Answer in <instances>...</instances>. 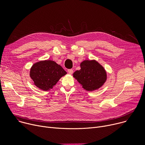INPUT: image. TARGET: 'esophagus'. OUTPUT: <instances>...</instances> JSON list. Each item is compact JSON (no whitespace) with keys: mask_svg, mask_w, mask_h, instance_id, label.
Returning <instances> with one entry per match:
<instances>
[{"mask_svg":"<svg viewBox=\"0 0 145 145\" xmlns=\"http://www.w3.org/2000/svg\"><path fill=\"white\" fill-rule=\"evenodd\" d=\"M68 72L69 73V74H72L73 73V69H68Z\"/></svg>","mask_w":145,"mask_h":145,"instance_id":"obj_1","label":"esophagus"}]
</instances>
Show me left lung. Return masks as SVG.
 I'll return each mask as SVG.
<instances>
[{
	"mask_svg": "<svg viewBox=\"0 0 145 145\" xmlns=\"http://www.w3.org/2000/svg\"><path fill=\"white\" fill-rule=\"evenodd\" d=\"M81 69L73 74V77L88 91L100 88L107 80V73L96 60H84L80 64Z\"/></svg>",
	"mask_w": 145,
	"mask_h": 145,
	"instance_id": "1",
	"label": "left lung"
}]
</instances>
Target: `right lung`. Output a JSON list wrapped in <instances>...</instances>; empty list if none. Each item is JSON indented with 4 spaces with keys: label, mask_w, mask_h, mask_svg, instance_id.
<instances>
[{
    "label": "right lung",
    "mask_w": 145,
    "mask_h": 145,
    "mask_svg": "<svg viewBox=\"0 0 145 145\" xmlns=\"http://www.w3.org/2000/svg\"><path fill=\"white\" fill-rule=\"evenodd\" d=\"M67 73L54 61L44 60L33 64L30 69V76L36 87L47 91L52 89L61 77Z\"/></svg>",
    "instance_id": "right-lung-1"
}]
</instances>
